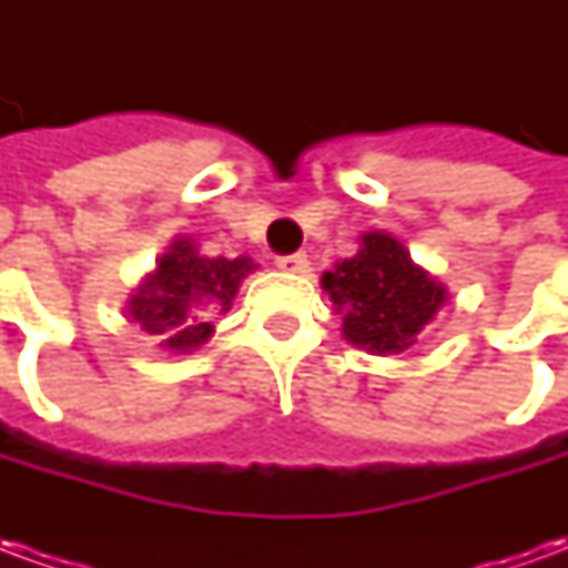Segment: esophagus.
Returning <instances> with one entry per match:
<instances>
[{
	"instance_id": "34e87169",
	"label": "esophagus",
	"mask_w": 568,
	"mask_h": 568,
	"mask_svg": "<svg viewBox=\"0 0 568 568\" xmlns=\"http://www.w3.org/2000/svg\"><path fill=\"white\" fill-rule=\"evenodd\" d=\"M276 267L288 273H304L307 271V255L304 252H292V255H280L276 258Z\"/></svg>"
}]
</instances>
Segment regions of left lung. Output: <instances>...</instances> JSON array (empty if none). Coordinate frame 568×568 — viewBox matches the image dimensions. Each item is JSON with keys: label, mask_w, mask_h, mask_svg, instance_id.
<instances>
[{"label": "left lung", "mask_w": 568, "mask_h": 568, "mask_svg": "<svg viewBox=\"0 0 568 568\" xmlns=\"http://www.w3.org/2000/svg\"><path fill=\"white\" fill-rule=\"evenodd\" d=\"M322 288L341 313L346 341L377 356L417 344V334L447 301V288L383 231H368L353 258L322 273Z\"/></svg>", "instance_id": "left-lung-1"}]
</instances>
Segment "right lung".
<instances>
[{"instance_id":"1","label":"right lung","mask_w":568,"mask_h":568,"mask_svg":"<svg viewBox=\"0 0 568 568\" xmlns=\"http://www.w3.org/2000/svg\"><path fill=\"white\" fill-rule=\"evenodd\" d=\"M252 271L255 264L246 255L206 258L187 236H179L161 255L158 271L130 297L128 313L142 332L161 341L163 349L191 353L212 334L206 316L231 307L243 276Z\"/></svg>"}]
</instances>
